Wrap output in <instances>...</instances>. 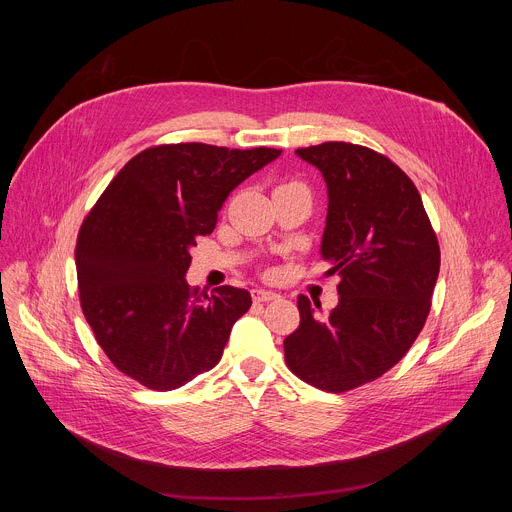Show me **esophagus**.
Returning <instances> with one entry per match:
<instances>
[{"mask_svg":"<svg viewBox=\"0 0 512 512\" xmlns=\"http://www.w3.org/2000/svg\"><path fill=\"white\" fill-rule=\"evenodd\" d=\"M251 296H253V302H257V304L273 302V300H277V298H279V296L275 294V291H267V289H253V291H251Z\"/></svg>","mask_w":512,"mask_h":512,"instance_id":"1","label":"esophagus"}]
</instances>
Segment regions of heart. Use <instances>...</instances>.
I'll return each instance as SVG.
<instances>
[{"instance_id": "heart-1", "label": "heart", "mask_w": 512, "mask_h": 512, "mask_svg": "<svg viewBox=\"0 0 512 512\" xmlns=\"http://www.w3.org/2000/svg\"><path fill=\"white\" fill-rule=\"evenodd\" d=\"M291 184H300V186H304L302 182H285V184H281V186H291Z\"/></svg>"}]
</instances>
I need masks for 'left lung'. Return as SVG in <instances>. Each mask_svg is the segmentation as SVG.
<instances>
[{
    "mask_svg": "<svg viewBox=\"0 0 512 512\" xmlns=\"http://www.w3.org/2000/svg\"><path fill=\"white\" fill-rule=\"evenodd\" d=\"M296 154L328 186L322 257L338 275V306L298 298L300 328L283 340L289 371L346 393L383 377L425 326L440 273V243L411 178L387 156L346 141Z\"/></svg>",
    "mask_w": 512,
    "mask_h": 512,
    "instance_id": "left-lung-1",
    "label": "left lung"
}]
</instances>
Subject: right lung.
I'll return each mask as SVG.
<instances>
[{"mask_svg": "<svg viewBox=\"0 0 512 512\" xmlns=\"http://www.w3.org/2000/svg\"><path fill=\"white\" fill-rule=\"evenodd\" d=\"M279 154L198 141L152 145L85 216L75 249L81 308L125 377L174 391L221 360L251 296L231 285L210 296L190 287V247L214 231L227 196Z\"/></svg>", "mask_w": 512, "mask_h": 512, "instance_id": "add662e5", "label": "right lung"}]
</instances>
